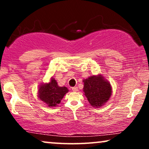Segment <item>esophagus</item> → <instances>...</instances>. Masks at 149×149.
I'll list each match as a JSON object with an SVG mask.
<instances>
[{
    "label": "esophagus",
    "mask_w": 149,
    "mask_h": 149,
    "mask_svg": "<svg viewBox=\"0 0 149 149\" xmlns=\"http://www.w3.org/2000/svg\"><path fill=\"white\" fill-rule=\"evenodd\" d=\"M72 90L73 91H78V87H72Z\"/></svg>",
    "instance_id": "obj_1"
}]
</instances>
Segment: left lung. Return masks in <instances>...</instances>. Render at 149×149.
Instances as JSON below:
<instances>
[{
	"label": "left lung",
	"instance_id": "1",
	"mask_svg": "<svg viewBox=\"0 0 149 149\" xmlns=\"http://www.w3.org/2000/svg\"><path fill=\"white\" fill-rule=\"evenodd\" d=\"M85 96L92 107H100L108 101L112 93L111 84L101 75L92 76L83 80Z\"/></svg>",
	"mask_w": 149,
	"mask_h": 149
}]
</instances>
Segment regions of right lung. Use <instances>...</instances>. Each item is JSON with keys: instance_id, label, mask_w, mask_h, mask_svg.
<instances>
[{"instance_id": "obj_1", "label": "right lung", "mask_w": 149, "mask_h": 149, "mask_svg": "<svg viewBox=\"0 0 149 149\" xmlns=\"http://www.w3.org/2000/svg\"><path fill=\"white\" fill-rule=\"evenodd\" d=\"M68 91L67 87L58 86L57 81L52 78L49 83L40 85L38 89V96L49 107H54L60 103L63 97Z\"/></svg>"}]
</instances>
